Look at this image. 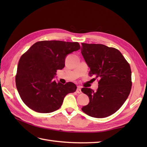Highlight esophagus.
Listing matches in <instances>:
<instances>
[{
    "label": "esophagus",
    "instance_id": "esophagus-1",
    "mask_svg": "<svg viewBox=\"0 0 147 147\" xmlns=\"http://www.w3.org/2000/svg\"><path fill=\"white\" fill-rule=\"evenodd\" d=\"M76 93H78V94H80V93H82V90H81L80 86H78L77 90H76Z\"/></svg>",
    "mask_w": 147,
    "mask_h": 147
}]
</instances>
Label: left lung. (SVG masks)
I'll list each match as a JSON object with an SVG mask.
<instances>
[{"label":"left lung","mask_w":147,"mask_h":147,"mask_svg":"<svg viewBox=\"0 0 147 147\" xmlns=\"http://www.w3.org/2000/svg\"><path fill=\"white\" fill-rule=\"evenodd\" d=\"M82 45V54L90 69L89 75L99 79L96 92L82 89L90 100L82 110L91 117H106L118 111L128 97L132 86L130 65L116 49L95 43Z\"/></svg>","instance_id":"obj_1"}]
</instances>
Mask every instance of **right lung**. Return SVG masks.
Returning a JSON list of instances; mask_svg holds the SVG:
<instances>
[{"label": "right lung", "instance_id": "add662e5", "mask_svg": "<svg viewBox=\"0 0 147 147\" xmlns=\"http://www.w3.org/2000/svg\"><path fill=\"white\" fill-rule=\"evenodd\" d=\"M80 49L78 42L44 40L34 43L22 55L16 85L28 107L40 113H50L61 107L65 95L76 91L74 83L63 85L53 78L57 70L64 67L66 55Z\"/></svg>", "mask_w": 147, "mask_h": 147}]
</instances>
